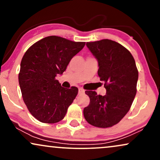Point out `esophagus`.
I'll return each mask as SVG.
<instances>
[{"label":"esophagus","instance_id":"obj_1","mask_svg":"<svg viewBox=\"0 0 160 160\" xmlns=\"http://www.w3.org/2000/svg\"><path fill=\"white\" fill-rule=\"evenodd\" d=\"M84 92H85V90L84 89L82 88L78 89V95H82V94H84Z\"/></svg>","mask_w":160,"mask_h":160}]
</instances>
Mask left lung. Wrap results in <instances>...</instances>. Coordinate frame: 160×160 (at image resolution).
Masks as SVG:
<instances>
[{
  "label": "left lung",
  "mask_w": 160,
  "mask_h": 160,
  "mask_svg": "<svg viewBox=\"0 0 160 160\" xmlns=\"http://www.w3.org/2000/svg\"><path fill=\"white\" fill-rule=\"evenodd\" d=\"M86 45L98 60V74L105 82L106 94L85 92L90 102L84 108V118L95 127L110 128L130 110L136 95L138 71L132 55L120 43L102 39Z\"/></svg>",
  "instance_id": "8db88e82"
}]
</instances>
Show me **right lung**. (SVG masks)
Returning a JSON list of instances; mask_svg holds the SVG:
<instances>
[{
	"mask_svg": "<svg viewBox=\"0 0 160 160\" xmlns=\"http://www.w3.org/2000/svg\"><path fill=\"white\" fill-rule=\"evenodd\" d=\"M84 45L51 36L37 41L24 54L19 84L28 109L38 121L52 124L65 117L78 90L76 87L64 88L55 78Z\"/></svg>",
	"mask_w": 160,
	"mask_h": 160,
	"instance_id": "obj_1",
	"label": "right lung"
}]
</instances>
